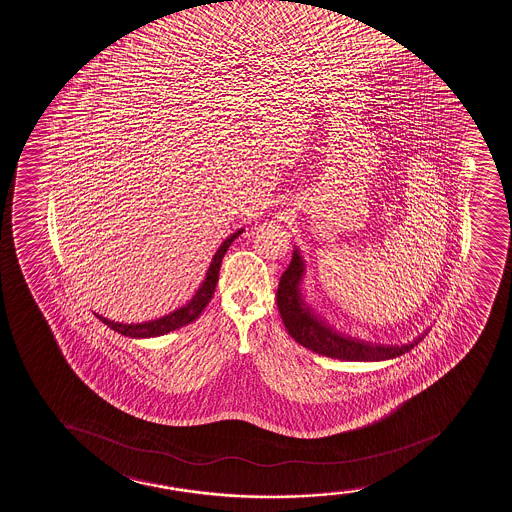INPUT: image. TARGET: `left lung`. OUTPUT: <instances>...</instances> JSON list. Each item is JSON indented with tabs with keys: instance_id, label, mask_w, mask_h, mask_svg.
<instances>
[{
	"instance_id": "8db88e82",
	"label": "left lung",
	"mask_w": 512,
	"mask_h": 512,
	"mask_svg": "<svg viewBox=\"0 0 512 512\" xmlns=\"http://www.w3.org/2000/svg\"><path fill=\"white\" fill-rule=\"evenodd\" d=\"M304 270H306L304 259L300 256L299 249L295 247L294 256L287 270L283 271L277 292L278 311L282 314L283 324L287 328L288 335L302 347L331 359L367 362V360L400 357L403 353L410 352L423 340V336H420L406 345H376L369 341L357 340L352 336L340 335L338 331L329 328L328 324L309 311V306L300 290Z\"/></svg>"
}]
</instances>
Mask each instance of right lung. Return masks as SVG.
<instances>
[{"label": "right lung", "mask_w": 512, "mask_h": 512, "mask_svg": "<svg viewBox=\"0 0 512 512\" xmlns=\"http://www.w3.org/2000/svg\"><path fill=\"white\" fill-rule=\"evenodd\" d=\"M239 234H242V230H237L235 234L230 235L229 239H225L222 246L218 247V251L213 256L212 263H210V268L206 271L205 282L201 283V287L198 288V292L194 294L193 299L189 300L188 304L181 307V309L167 314L164 318L153 319V321H148V323L140 324L114 323V321L102 318L99 314H97V318L102 323L107 324L109 328L114 329V331H118V333L124 336H131V338H150V336L165 335L169 331H174V329L183 328L186 324L193 323L194 319L200 318L201 311L212 300L213 292H215V287H217L218 271H220L222 259H224L230 244L234 242L235 237Z\"/></svg>", "instance_id": "add662e5"}]
</instances>
